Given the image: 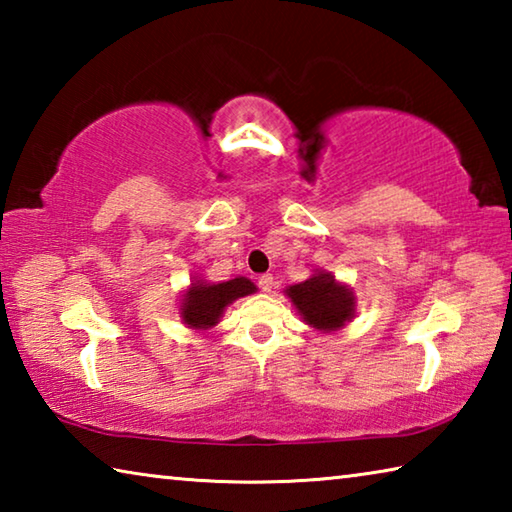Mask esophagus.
Returning a JSON list of instances; mask_svg holds the SVG:
<instances>
[{
	"instance_id": "1",
	"label": "esophagus",
	"mask_w": 512,
	"mask_h": 512,
	"mask_svg": "<svg viewBox=\"0 0 512 512\" xmlns=\"http://www.w3.org/2000/svg\"><path fill=\"white\" fill-rule=\"evenodd\" d=\"M259 289L262 291H271L273 289V275L271 273H264V275H259Z\"/></svg>"
}]
</instances>
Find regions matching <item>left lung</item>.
Listing matches in <instances>:
<instances>
[{"label": "left lung", "instance_id": "8db88e82", "mask_svg": "<svg viewBox=\"0 0 512 512\" xmlns=\"http://www.w3.org/2000/svg\"><path fill=\"white\" fill-rule=\"evenodd\" d=\"M284 296L291 300L300 318L320 334L339 332L357 314L354 291L323 268H316L309 280L284 289Z\"/></svg>", "mask_w": 512, "mask_h": 512}]
</instances>
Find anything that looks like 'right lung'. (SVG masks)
I'll return each instance as SVG.
<instances>
[{
  "label": "right lung",
  "mask_w": 512,
  "mask_h": 512,
  "mask_svg": "<svg viewBox=\"0 0 512 512\" xmlns=\"http://www.w3.org/2000/svg\"><path fill=\"white\" fill-rule=\"evenodd\" d=\"M255 291V284L250 282L248 277L241 275L228 282H207L203 277L194 275L192 284H189L183 298H180V320H183L189 329L205 332V329H212L219 323L228 305H232V302L239 298L250 296V293Z\"/></svg>",
  "instance_id": "obj_1"
}]
</instances>
